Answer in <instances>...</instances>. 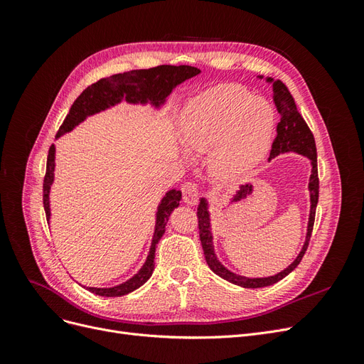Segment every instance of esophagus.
Returning a JSON list of instances; mask_svg holds the SVG:
<instances>
[{"label":"esophagus","instance_id":"34e87169","mask_svg":"<svg viewBox=\"0 0 364 364\" xmlns=\"http://www.w3.org/2000/svg\"><path fill=\"white\" fill-rule=\"evenodd\" d=\"M182 196H183V202L186 205H196L197 199H199V185L194 182L183 183Z\"/></svg>","mask_w":364,"mask_h":364}]
</instances>
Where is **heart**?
Returning a JSON list of instances; mask_svg holds the SVG:
<instances>
[{
  "instance_id": "1",
  "label": "heart",
  "mask_w": 364,
  "mask_h": 364,
  "mask_svg": "<svg viewBox=\"0 0 364 364\" xmlns=\"http://www.w3.org/2000/svg\"><path fill=\"white\" fill-rule=\"evenodd\" d=\"M277 127V111L246 87L225 83L194 95L181 117L186 150L208 151L209 170L220 179L249 174L266 156Z\"/></svg>"
}]
</instances>
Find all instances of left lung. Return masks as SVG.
<instances>
[{
    "label": "left lung",
    "instance_id": "left-lung-1",
    "mask_svg": "<svg viewBox=\"0 0 364 364\" xmlns=\"http://www.w3.org/2000/svg\"><path fill=\"white\" fill-rule=\"evenodd\" d=\"M258 79H264V75H258ZM266 82L272 85L273 90V102L277 105V109L279 112L281 121L277 127V138H274L269 161L277 158L284 153H297V155H302L310 159L311 162V176L310 182H308V191H310V217H308V226H306V235L304 246L299 252V255L294 258V261L290 264L287 269L282 272L273 274V277L266 278H246L237 274L234 272L228 270L222 262L218 261L215 250H214V237H213V229H211V214H209V203L206 197H200L199 206H197V218H199V234L202 247L205 253V259L208 262L209 269H211L220 278L226 279L230 284L240 285L243 289H261L267 287V285L277 284L282 278L287 277L291 273L297 264L301 262L304 253L310 243L313 226H314V215H316V206L318 200V178H317V153H316V142L314 136L311 134L310 127L306 126L305 119L299 114L294 103V98L291 97L290 91L287 90L281 80H273L272 77H266Z\"/></svg>",
    "mask_w": 364,
    "mask_h": 364
}]
</instances>
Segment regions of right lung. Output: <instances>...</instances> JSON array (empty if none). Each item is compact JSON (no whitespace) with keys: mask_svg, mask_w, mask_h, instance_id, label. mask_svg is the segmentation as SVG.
Returning a JSON list of instances; mask_svg holds the SVG:
<instances>
[{"mask_svg":"<svg viewBox=\"0 0 364 364\" xmlns=\"http://www.w3.org/2000/svg\"><path fill=\"white\" fill-rule=\"evenodd\" d=\"M200 73L199 68L190 67V65H161V67L149 68V70H134L123 74H115L106 79L98 80L97 83L87 86L86 90L77 97V100L73 103L67 118L58 132L56 139L62 135L68 134L75 129L80 123L98 112H103L106 109H111L121 102L129 105H142L147 103L155 107L156 111L167 102V97L171 94L176 86H179L185 80ZM56 146H51L48 150L47 158V173L43 179V209H46L47 222L50 223L51 218V208H50V191L54 182V168H56ZM182 199V193L179 190H168L161 199L155 218V232H153L151 245L149 249V255L142 264V267L126 282H121L114 287L97 289V287H86L91 293L105 296V297H118L129 294L134 290L139 289L142 284H146L153 270H155V252L156 245L161 237L165 232L168 217L174 208L179 206Z\"/></svg>","mask_w":364,"mask_h":364,"instance_id":"right-lung-1","label":"right lung"}]
</instances>
